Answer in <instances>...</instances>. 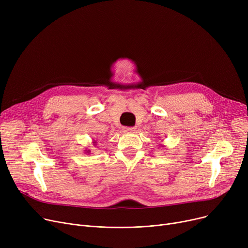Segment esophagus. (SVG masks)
I'll list each match as a JSON object with an SVG mask.
<instances>
[{
  "mask_svg": "<svg viewBox=\"0 0 248 248\" xmlns=\"http://www.w3.org/2000/svg\"><path fill=\"white\" fill-rule=\"evenodd\" d=\"M124 132L125 133H134L135 127H124Z\"/></svg>",
  "mask_w": 248,
  "mask_h": 248,
  "instance_id": "34e87169",
  "label": "esophagus"
}]
</instances>
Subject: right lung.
<instances>
[{"instance_id":"obj_1","label":"right lung","mask_w":248,"mask_h":248,"mask_svg":"<svg viewBox=\"0 0 248 248\" xmlns=\"http://www.w3.org/2000/svg\"><path fill=\"white\" fill-rule=\"evenodd\" d=\"M93 144L94 146H96L97 142H96V141L93 140ZM84 153H85V154H87V155H89V154H90V150H87V149H85V150H84Z\"/></svg>"}]
</instances>
